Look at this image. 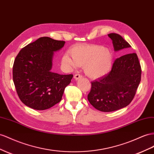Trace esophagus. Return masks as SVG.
<instances>
[{
  "instance_id": "obj_1",
  "label": "esophagus",
  "mask_w": 154,
  "mask_h": 154,
  "mask_svg": "<svg viewBox=\"0 0 154 154\" xmlns=\"http://www.w3.org/2000/svg\"><path fill=\"white\" fill-rule=\"evenodd\" d=\"M82 76L80 75V74H75V75H74V78L75 79V80H78V79H80V78H81Z\"/></svg>"
}]
</instances>
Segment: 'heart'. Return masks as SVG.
Listing matches in <instances>:
<instances>
[{
  "label": "heart",
  "instance_id": "1",
  "mask_svg": "<svg viewBox=\"0 0 154 154\" xmlns=\"http://www.w3.org/2000/svg\"><path fill=\"white\" fill-rule=\"evenodd\" d=\"M70 53L66 52L63 55L62 63L69 69L84 66L85 74L90 78L98 79L106 76L113 66V52L102 45H77L70 50Z\"/></svg>",
  "mask_w": 154,
  "mask_h": 154
}]
</instances>
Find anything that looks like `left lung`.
Returning a JSON list of instances; mask_svg holds the SVG:
<instances>
[{
	"label": "left lung",
	"instance_id": "left-lung-1",
	"mask_svg": "<svg viewBox=\"0 0 154 154\" xmlns=\"http://www.w3.org/2000/svg\"><path fill=\"white\" fill-rule=\"evenodd\" d=\"M115 51L131 47L121 35L108 34ZM141 78V67L137 55L128 54L116 59L111 70L106 76L91 82L87 98L94 108L103 112L122 109L134 99Z\"/></svg>",
	"mask_w": 154,
	"mask_h": 154
}]
</instances>
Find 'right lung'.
Wrapping results in <instances>:
<instances>
[{
    "label": "right lung",
    "instance_id": "obj_1",
    "mask_svg": "<svg viewBox=\"0 0 154 154\" xmlns=\"http://www.w3.org/2000/svg\"><path fill=\"white\" fill-rule=\"evenodd\" d=\"M65 43L48 37H40L20 50L15 57L13 80L20 100L26 106L45 110L61 101L73 75L53 72L52 68L54 52Z\"/></svg>",
    "mask_w": 154,
    "mask_h": 154
}]
</instances>
